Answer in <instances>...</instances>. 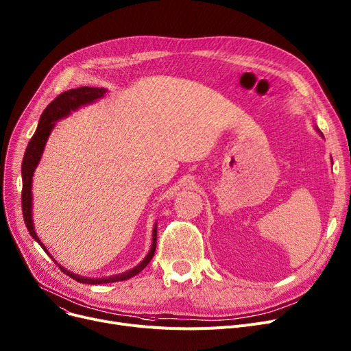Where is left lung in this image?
<instances>
[{
  "instance_id": "8db88e82",
  "label": "left lung",
  "mask_w": 351,
  "mask_h": 351,
  "mask_svg": "<svg viewBox=\"0 0 351 351\" xmlns=\"http://www.w3.org/2000/svg\"><path fill=\"white\" fill-rule=\"evenodd\" d=\"M317 131H319V130H317ZM319 132H320V131H319ZM320 134H322V132H320Z\"/></svg>"
}]
</instances>
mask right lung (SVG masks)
Returning a JSON list of instances; mask_svg holds the SVG:
<instances>
[{"label": "right lung", "instance_id": "obj_1", "mask_svg": "<svg viewBox=\"0 0 351 351\" xmlns=\"http://www.w3.org/2000/svg\"><path fill=\"white\" fill-rule=\"evenodd\" d=\"M106 91L107 90L103 88V87L99 88V87L83 86V87L67 90V91L62 93V95H59L48 107L43 110L40 119H39L38 128H36L34 136L31 138V141L27 147L25 155H23L22 168H21V172H22V215H23V220H25V224L28 227L29 234L35 239V241L39 243V245L45 250V252H48V250H46V247L40 243L39 237L36 236L35 228H34V220H32V192H31V189H32L34 172L38 167V163H39L40 156H42L43 149H45V145H46V141H48V138H49L56 121L60 120V119H64V117H67L72 111H76L82 106L90 104L93 101L101 99ZM155 248H156V224L154 226V230H152V247H151L148 255L136 267H134L132 269H130L124 274L96 279V278H84V276L76 275L73 272L67 271L62 265H59V268L62 269V272H64L70 278H73L75 281L82 282V284L97 285V284H110V282L125 281V279H130V278L135 276L136 274L141 272L149 264V261L152 260V256L155 254ZM49 256L55 261L52 255H49Z\"/></svg>", "mask_w": 351, "mask_h": 351}]
</instances>
